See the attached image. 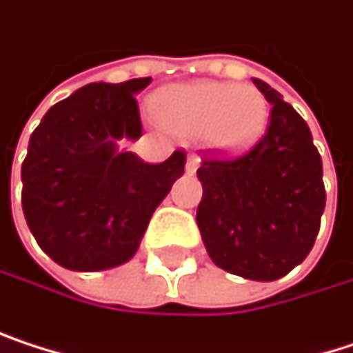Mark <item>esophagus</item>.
<instances>
[{
    "label": "esophagus",
    "instance_id": "obj_1",
    "mask_svg": "<svg viewBox=\"0 0 353 353\" xmlns=\"http://www.w3.org/2000/svg\"><path fill=\"white\" fill-rule=\"evenodd\" d=\"M197 168H199V158H197L195 154H189V156H187V164H185L187 174H195Z\"/></svg>",
    "mask_w": 353,
    "mask_h": 353
}]
</instances>
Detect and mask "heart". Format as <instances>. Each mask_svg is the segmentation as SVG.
<instances>
[{
    "instance_id": "1",
    "label": "heart",
    "mask_w": 353,
    "mask_h": 353,
    "mask_svg": "<svg viewBox=\"0 0 353 353\" xmlns=\"http://www.w3.org/2000/svg\"><path fill=\"white\" fill-rule=\"evenodd\" d=\"M156 118L176 135L199 137L220 154H241L264 133L266 97L254 85L185 83L162 91L154 101Z\"/></svg>"
}]
</instances>
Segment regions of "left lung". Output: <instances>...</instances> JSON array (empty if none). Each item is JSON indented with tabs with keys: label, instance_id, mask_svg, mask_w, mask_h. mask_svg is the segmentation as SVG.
Masks as SVG:
<instances>
[{
	"label": "left lung",
	"instance_id": "1",
	"mask_svg": "<svg viewBox=\"0 0 353 353\" xmlns=\"http://www.w3.org/2000/svg\"><path fill=\"white\" fill-rule=\"evenodd\" d=\"M272 105L262 139L233 160H203L197 227L212 262L250 281H276L310 254L325 212L323 160L305 120L260 79Z\"/></svg>",
	"mask_w": 353,
	"mask_h": 353
}]
</instances>
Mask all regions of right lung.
<instances>
[{"instance_id": "right-lung-1", "label": "right lung", "mask_w": 353, "mask_h": 353, "mask_svg": "<svg viewBox=\"0 0 353 353\" xmlns=\"http://www.w3.org/2000/svg\"><path fill=\"white\" fill-rule=\"evenodd\" d=\"M150 83L85 85L32 130L22 162L24 218L39 248L68 270L128 262L154 210L185 172L183 152L148 164L118 148L143 133L135 95Z\"/></svg>"}]
</instances>
